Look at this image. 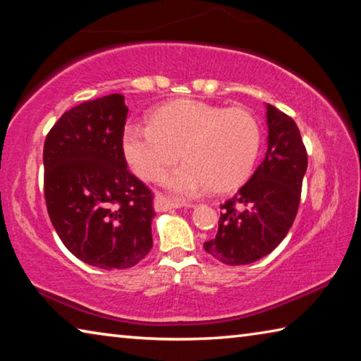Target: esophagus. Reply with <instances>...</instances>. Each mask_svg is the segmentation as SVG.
<instances>
[{
    "label": "esophagus",
    "instance_id": "34e87169",
    "mask_svg": "<svg viewBox=\"0 0 361 361\" xmlns=\"http://www.w3.org/2000/svg\"><path fill=\"white\" fill-rule=\"evenodd\" d=\"M180 204L175 202V200L169 199L167 195H162V194H157L154 197V210L156 212H167V210H172V209H178ZM188 207H194L192 204H189Z\"/></svg>",
    "mask_w": 361,
    "mask_h": 361
}]
</instances>
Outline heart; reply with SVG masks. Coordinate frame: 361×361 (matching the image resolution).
<instances>
[{"mask_svg": "<svg viewBox=\"0 0 361 361\" xmlns=\"http://www.w3.org/2000/svg\"><path fill=\"white\" fill-rule=\"evenodd\" d=\"M261 129L245 108H223L199 100H178L152 114V124L133 122L124 129L127 161L143 180L154 181L178 161L186 162L166 176L175 194L194 197L215 186L235 188L258 157Z\"/></svg>", "mask_w": 361, "mask_h": 361, "instance_id": "obj_1", "label": "heart"}]
</instances>
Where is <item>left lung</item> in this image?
<instances>
[{"instance_id": "1", "label": "left lung", "mask_w": 361, "mask_h": 361, "mask_svg": "<svg viewBox=\"0 0 361 361\" xmlns=\"http://www.w3.org/2000/svg\"><path fill=\"white\" fill-rule=\"evenodd\" d=\"M267 152L234 197L221 205L215 239L205 252L229 266L250 264L276 248L288 234L301 200L307 152L290 116L266 105Z\"/></svg>"}]
</instances>
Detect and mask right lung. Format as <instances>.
<instances>
[{
	"instance_id": "1",
	"label": "right lung",
	"mask_w": 361,
	"mask_h": 361,
	"mask_svg": "<svg viewBox=\"0 0 361 361\" xmlns=\"http://www.w3.org/2000/svg\"><path fill=\"white\" fill-rule=\"evenodd\" d=\"M124 95L62 114L44 142V197L60 240L94 267L127 269L152 248V192L127 170Z\"/></svg>"
}]
</instances>
